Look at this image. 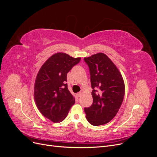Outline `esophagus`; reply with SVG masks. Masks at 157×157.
<instances>
[{
  "label": "esophagus",
  "mask_w": 157,
  "mask_h": 157,
  "mask_svg": "<svg viewBox=\"0 0 157 157\" xmlns=\"http://www.w3.org/2000/svg\"><path fill=\"white\" fill-rule=\"evenodd\" d=\"M81 95H82V93H81V92H78V93L77 94V96L78 98V97H80V96H81Z\"/></svg>",
  "instance_id": "esophagus-1"
}]
</instances>
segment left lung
<instances>
[{
    "label": "left lung",
    "instance_id": "obj_1",
    "mask_svg": "<svg viewBox=\"0 0 157 157\" xmlns=\"http://www.w3.org/2000/svg\"><path fill=\"white\" fill-rule=\"evenodd\" d=\"M90 75L93 103L85 107L86 119L93 126L105 124L115 117L124 96V80L119 71L103 53L84 58Z\"/></svg>",
    "mask_w": 157,
    "mask_h": 157
}]
</instances>
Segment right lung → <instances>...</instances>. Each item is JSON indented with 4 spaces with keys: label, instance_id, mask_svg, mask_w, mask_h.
<instances>
[{
    "label": "right lung",
    "instance_id": "right-lung-1",
    "mask_svg": "<svg viewBox=\"0 0 157 157\" xmlns=\"http://www.w3.org/2000/svg\"><path fill=\"white\" fill-rule=\"evenodd\" d=\"M80 58L65 53L52 56L42 65L35 83V100L40 112L54 122L63 121L75 103L67 88V75Z\"/></svg>",
    "mask_w": 157,
    "mask_h": 157
}]
</instances>
